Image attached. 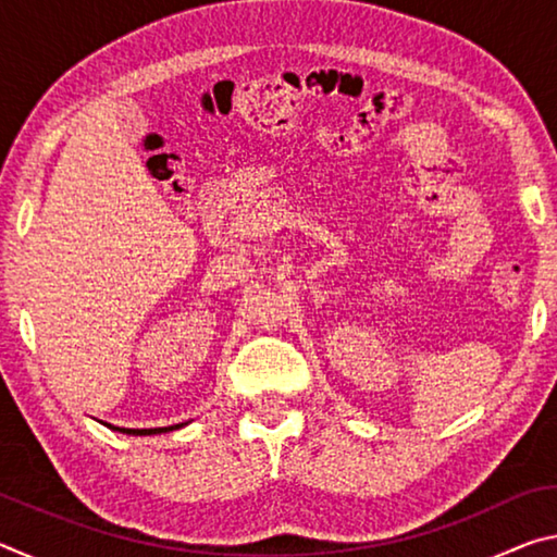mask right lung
I'll return each instance as SVG.
<instances>
[{
	"mask_svg": "<svg viewBox=\"0 0 557 557\" xmlns=\"http://www.w3.org/2000/svg\"><path fill=\"white\" fill-rule=\"evenodd\" d=\"M184 425V422H182ZM182 425H172V428H149V430H129V428H115L120 432H125V435H159V432H169V430H176ZM112 428V425H110Z\"/></svg>",
	"mask_w": 557,
	"mask_h": 557,
	"instance_id": "add662e5",
	"label": "right lung"
}]
</instances>
